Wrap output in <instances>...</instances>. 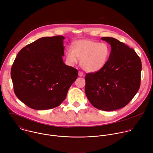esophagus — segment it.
<instances>
[{
    "label": "esophagus",
    "instance_id": "1",
    "mask_svg": "<svg viewBox=\"0 0 153 153\" xmlns=\"http://www.w3.org/2000/svg\"><path fill=\"white\" fill-rule=\"evenodd\" d=\"M79 76H80V77H82V76H84V74L83 73V72L79 71Z\"/></svg>",
    "mask_w": 153,
    "mask_h": 153
}]
</instances>
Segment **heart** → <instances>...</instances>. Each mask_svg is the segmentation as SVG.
<instances>
[{
    "label": "heart",
    "mask_w": 153,
    "mask_h": 153,
    "mask_svg": "<svg viewBox=\"0 0 153 153\" xmlns=\"http://www.w3.org/2000/svg\"><path fill=\"white\" fill-rule=\"evenodd\" d=\"M110 55V47L105 43L90 40H80L74 43L73 49L66 51L67 62L71 65L80 59L82 68L88 72H96L106 64Z\"/></svg>",
    "instance_id": "1"
}]
</instances>
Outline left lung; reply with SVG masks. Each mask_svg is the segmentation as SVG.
<instances>
[{"mask_svg":"<svg viewBox=\"0 0 153 153\" xmlns=\"http://www.w3.org/2000/svg\"><path fill=\"white\" fill-rule=\"evenodd\" d=\"M111 45L110 57L96 73L85 76V91L93 106L111 111L125 106L140 85L142 62L136 51L117 39L101 38Z\"/></svg>","mask_w":153,"mask_h":153,"instance_id":"obj_1","label":"left lung"}]
</instances>
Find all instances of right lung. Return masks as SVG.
<instances>
[{"label":"right lung","instance_id":"1","mask_svg":"<svg viewBox=\"0 0 153 153\" xmlns=\"http://www.w3.org/2000/svg\"><path fill=\"white\" fill-rule=\"evenodd\" d=\"M62 36L42 37L22 49L11 70L14 91L28 107L52 109L65 99L78 70L65 65Z\"/></svg>","mask_w":153,"mask_h":153}]
</instances>
